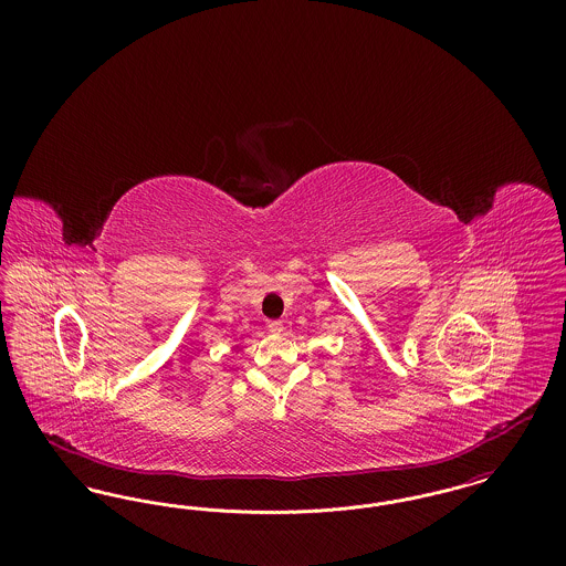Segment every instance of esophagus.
Returning a JSON list of instances; mask_svg holds the SVG:
<instances>
[{"instance_id": "34e87169", "label": "esophagus", "mask_w": 566, "mask_h": 566, "mask_svg": "<svg viewBox=\"0 0 566 566\" xmlns=\"http://www.w3.org/2000/svg\"><path fill=\"white\" fill-rule=\"evenodd\" d=\"M268 328H270L271 333H280L284 326H282L280 321H270V323H268Z\"/></svg>"}]
</instances>
